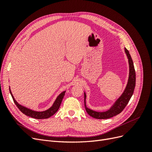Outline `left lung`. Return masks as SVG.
Returning <instances> with one entry per match:
<instances>
[{"label": "left lung", "instance_id": "obj_1", "mask_svg": "<svg viewBox=\"0 0 152 152\" xmlns=\"http://www.w3.org/2000/svg\"><path fill=\"white\" fill-rule=\"evenodd\" d=\"M125 52L127 56L129 65V80L125 91H124L121 97L115 103L113 107L110 110H107V111L103 112H95L87 108L86 104V95L84 93L85 108L87 113L91 117L98 119H107L115 116L123 111V110L125 108L127 103L129 102L131 98L132 97L136 86V72L132 59L129 53L128 50L126 48H125Z\"/></svg>", "mask_w": 152, "mask_h": 152}]
</instances>
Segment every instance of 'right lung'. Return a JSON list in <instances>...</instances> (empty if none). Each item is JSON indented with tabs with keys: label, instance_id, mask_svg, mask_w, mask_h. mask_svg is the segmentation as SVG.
<instances>
[{
	"label": "right lung",
	"instance_id": "1",
	"mask_svg": "<svg viewBox=\"0 0 152 152\" xmlns=\"http://www.w3.org/2000/svg\"><path fill=\"white\" fill-rule=\"evenodd\" d=\"M10 91L11 94L12 98L13 99L14 102H15V103L16 104V107L18 108V109H19L23 113L26 115L32 118H37V119L48 118L53 115L58 111L59 107H60L63 98L65 94V91H63V93H61L60 94H59L58 96L56 101L54 102L53 105L49 109L45 110V111H44V112H35V111H33V110H31L30 109L27 108L25 107H23V106L20 105L19 103H17L15 99L14 98V96L11 93L10 89Z\"/></svg>",
	"mask_w": 152,
	"mask_h": 152
}]
</instances>
